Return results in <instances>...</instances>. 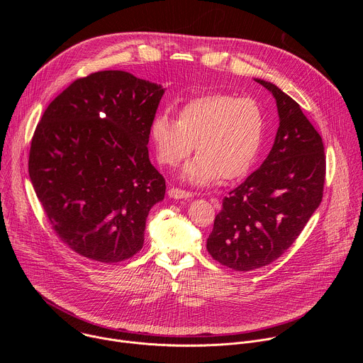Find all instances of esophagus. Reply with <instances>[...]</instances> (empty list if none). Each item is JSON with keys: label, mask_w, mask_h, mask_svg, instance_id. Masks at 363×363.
Masks as SVG:
<instances>
[{"label": "esophagus", "mask_w": 363, "mask_h": 363, "mask_svg": "<svg viewBox=\"0 0 363 363\" xmlns=\"http://www.w3.org/2000/svg\"><path fill=\"white\" fill-rule=\"evenodd\" d=\"M168 195H169L171 198H175V199H188V198H191V196H192V192H189V191H184V189H179V188L172 186V188H169Z\"/></svg>", "instance_id": "34e87169"}]
</instances>
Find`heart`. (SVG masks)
<instances>
[{
    "label": "heart",
    "mask_w": 363,
    "mask_h": 363,
    "mask_svg": "<svg viewBox=\"0 0 363 363\" xmlns=\"http://www.w3.org/2000/svg\"><path fill=\"white\" fill-rule=\"evenodd\" d=\"M149 135L162 165L177 167L195 143L196 157L182 171L195 185L231 181L245 175L260 153L264 113L251 97L206 93L179 108L178 119L167 113L153 116Z\"/></svg>",
    "instance_id": "b5f03b06"
}]
</instances>
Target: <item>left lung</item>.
<instances>
[{
    "label": "left lung",
    "instance_id": "obj_1",
    "mask_svg": "<svg viewBox=\"0 0 363 363\" xmlns=\"http://www.w3.org/2000/svg\"><path fill=\"white\" fill-rule=\"evenodd\" d=\"M276 99L280 126L263 165L223 199L206 250L235 272L269 266L296 241L323 198L322 136L300 105L276 84L255 79Z\"/></svg>",
    "mask_w": 363,
    "mask_h": 363
}]
</instances>
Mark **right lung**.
<instances>
[{
    "mask_svg": "<svg viewBox=\"0 0 363 363\" xmlns=\"http://www.w3.org/2000/svg\"><path fill=\"white\" fill-rule=\"evenodd\" d=\"M162 94L128 72H96L51 101L34 130L31 184L51 228L82 257L121 263L143 247L167 189L146 146Z\"/></svg>",
    "mask_w": 363,
    "mask_h": 363,
    "instance_id": "1",
    "label": "right lung"
}]
</instances>
